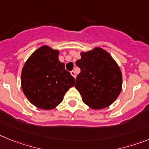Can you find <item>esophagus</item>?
<instances>
[{"mask_svg":"<svg viewBox=\"0 0 149 149\" xmlns=\"http://www.w3.org/2000/svg\"><path fill=\"white\" fill-rule=\"evenodd\" d=\"M71 74H72V75L73 76V77H74V78H75V77H76V74H75V72H74V71H72V72H71Z\"/></svg>","mask_w":149,"mask_h":149,"instance_id":"1","label":"esophagus"}]
</instances>
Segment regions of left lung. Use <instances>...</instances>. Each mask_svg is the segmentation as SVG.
Returning <instances> with one entry per match:
<instances>
[{
  "label": "left lung",
  "instance_id": "obj_1",
  "mask_svg": "<svg viewBox=\"0 0 149 149\" xmlns=\"http://www.w3.org/2000/svg\"><path fill=\"white\" fill-rule=\"evenodd\" d=\"M76 65L81 73L75 88L83 101L95 110L103 109L116 101L122 90V76L119 65L106 51L95 48L82 52Z\"/></svg>",
  "mask_w": 149,
  "mask_h": 149
}]
</instances>
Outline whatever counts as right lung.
Returning a JSON list of instances; mask_svg holds the SVG:
<instances>
[{
  "mask_svg": "<svg viewBox=\"0 0 149 149\" xmlns=\"http://www.w3.org/2000/svg\"><path fill=\"white\" fill-rule=\"evenodd\" d=\"M58 56L59 51L43 45L33 52L22 68V90L30 103L40 109L56 107L74 86V78Z\"/></svg>",
  "mask_w": 149,
  "mask_h": 149,
  "instance_id": "add662e5",
  "label": "right lung"
}]
</instances>
